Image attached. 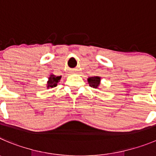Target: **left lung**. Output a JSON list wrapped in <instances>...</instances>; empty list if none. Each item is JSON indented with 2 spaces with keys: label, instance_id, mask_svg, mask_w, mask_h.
<instances>
[{
  "label": "left lung",
  "instance_id": "8db88e82",
  "mask_svg": "<svg viewBox=\"0 0 156 156\" xmlns=\"http://www.w3.org/2000/svg\"><path fill=\"white\" fill-rule=\"evenodd\" d=\"M88 81L89 83V86H91V88H97L100 85V78L98 76L88 78Z\"/></svg>",
  "mask_w": 156,
  "mask_h": 156
}]
</instances>
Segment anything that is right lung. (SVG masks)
I'll use <instances>...</instances> for the list:
<instances>
[{"label":"right lung","mask_w":156,"mask_h":156,"mask_svg":"<svg viewBox=\"0 0 156 156\" xmlns=\"http://www.w3.org/2000/svg\"><path fill=\"white\" fill-rule=\"evenodd\" d=\"M61 79V76H55V75H51L49 78V81L48 82V88H54V87L57 86L58 81Z\"/></svg>","instance_id":"obj_1"}]
</instances>
